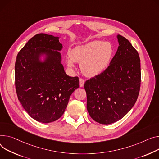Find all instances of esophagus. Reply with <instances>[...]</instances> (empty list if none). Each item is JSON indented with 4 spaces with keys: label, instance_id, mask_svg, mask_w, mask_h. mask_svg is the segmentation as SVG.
Here are the masks:
<instances>
[{
    "label": "esophagus",
    "instance_id": "obj_1",
    "mask_svg": "<svg viewBox=\"0 0 159 159\" xmlns=\"http://www.w3.org/2000/svg\"><path fill=\"white\" fill-rule=\"evenodd\" d=\"M79 81H80V87H83L84 83H85V80H84V79H81V78H80Z\"/></svg>",
    "mask_w": 159,
    "mask_h": 159
}]
</instances>
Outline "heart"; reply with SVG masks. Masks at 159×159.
<instances>
[{
  "label": "heart",
  "instance_id": "b5f03b06",
  "mask_svg": "<svg viewBox=\"0 0 159 159\" xmlns=\"http://www.w3.org/2000/svg\"><path fill=\"white\" fill-rule=\"evenodd\" d=\"M114 54V48L110 42L94 40L72 49L66 61L70 67H73L75 62H80L84 75L94 77L108 68Z\"/></svg>",
  "mask_w": 159,
  "mask_h": 159
}]
</instances>
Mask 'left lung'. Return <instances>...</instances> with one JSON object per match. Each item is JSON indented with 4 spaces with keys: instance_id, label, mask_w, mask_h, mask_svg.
<instances>
[{
    "instance_id": "obj_1",
    "label": "left lung",
    "mask_w": 159,
    "mask_h": 159,
    "mask_svg": "<svg viewBox=\"0 0 159 159\" xmlns=\"http://www.w3.org/2000/svg\"><path fill=\"white\" fill-rule=\"evenodd\" d=\"M119 47L108 68L84 84L87 109L100 124L113 123L133 107L141 86L140 58L125 37L117 36Z\"/></svg>"
}]
</instances>
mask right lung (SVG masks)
<instances>
[{
    "instance_id": "right-lung-1",
    "label": "right lung",
    "mask_w": 159,
    "mask_h": 159,
    "mask_svg": "<svg viewBox=\"0 0 159 159\" xmlns=\"http://www.w3.org/2000/svg\"><path fill=\"white\" fill-rule=\"evenodd\" d=\"M59 39L35 35L18 52L15 62L18 99L32 118L43 123L61 117L71 94L79 87V77L68 76L61 64Z\"/></svg>"
}]
</instances>
